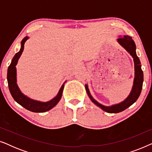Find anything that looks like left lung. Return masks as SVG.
Listing matches in <instances>:
<instances>
[{
	"mask_svg": "<svg viewBox=\"0 0 152 152\" xmlns=\"http://www.w3.org/2000/svg\"><path fill=\"white\" fill-rule=\"evenodd\" d=\"M118 42L130 54L131 56L134 58V69H135V77L134 80V85H133L132 90L131 91L130 94L129 96L124 99L123 102H120L117 104H114L110 107H106L104 106L93 98L91 96L90 91L88 90V86L86 85V90L88 94V97H90L91 101L97 105V107L100 108L107 113H117L119 112H121L124 110L127 109L131 105H132L135 102H136L140 96L141 91L142 88V83H143V72L141 69L140 61L138 56L136 55V44H135L134 40L129 36H124L120 37L119 39H118Z\"/></svg>",
	"mask_w": 152,
	"mask_h": 152,
	"instance_id": "obj_1",
	"label": "left lung"
}]
</instances>
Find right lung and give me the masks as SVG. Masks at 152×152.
Returning <instances> with one entry per match:
<instances>
[{
	"label": "right lung",
	"instance_id": "obj_1",
	"mask_svg": "<svg viewBox=\"0 0 152 152\" xmlns=\"http://www.w3.org/2000/svg\"><path fill=\"white\" fill-rule=\"evenodd\" d=\"M29 37H26L21 41V47H20V51L14 55L13 59L12 60L11 64L8 67L7 70V82L8 86L11 93L12 97L18 104L21 105L25 109L29 110V111L34 112V113H43V112L48 111L54 107H55L61 99L62 93H63L64 83L62 85L61 88L57 93V96L54 97L53 99L46 102H42L37 100H34L29 98L28 97L23 94L21 91H20L17 84H16V66L17 64L18 60L19 59L20 55L23 51L25 42L28 40Z\"/></svg>",
	"mask_w": 152,
	"mask_h": 152
}]
</instances>
